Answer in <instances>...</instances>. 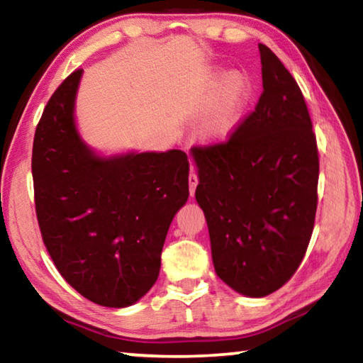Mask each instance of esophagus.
Instances as JSON below:
<instances>
[{
    "instance_id": "34e87169",
    "label": "esophagus",
    "mask_w": 363,
    "mask_h": 363,
    "mask_svg": "<svg viewBox=\"0 0 363 363\" xmlns=\"http://www.w3.org/2000/svg\"><path fill=\"white\" fill-rule=\"evenodd\" d=\"M196 186H199V177H196V174H195V171H194V169H190V174H189V189H190V196H194Z\"/></svg>"
}]
</instances>
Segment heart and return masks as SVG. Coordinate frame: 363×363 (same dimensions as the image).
Returning a JSON list of instances; mask_svg holds the SVG:
<instances>
[{
  "instance_id": "heart-1",
  "label": "heart",
  "mask_w": 363,
  "mask_h": 363,
  "mask_svg": "<svg viewBox=\"0 0 363 363\" xmlns=\"http://www.w3.org/2000/svg\"><path fill=\"white\" fill-rule=\"evenodd\" d=\"M213 88L216 93L201 112L195 131L205 144H223L242 125L253 99V83L243 72L218 70Z\"/></svg>"
}]
</instances>
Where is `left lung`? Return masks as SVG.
Segmentation results:
<instances>
[{"instance_id":"1","label":"left lung","mask_w":363,"mask_h":363,"mask_svg":"<svg viewBox=\"0 0 363 363\" xmlns=\"http://www.w3.org/2000/svg\"><path fill=\"white\" fill-rule=\"evenodd\" d=\"M262 94L225 144L194 147L196 203L210 230L218 277L262 298L296 272L317 210L318 155L303 93L259 45Z\"/></svg>"}]
</instances>
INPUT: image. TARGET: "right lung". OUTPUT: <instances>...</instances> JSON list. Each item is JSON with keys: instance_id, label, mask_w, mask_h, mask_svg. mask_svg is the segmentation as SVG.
Masks as SVG:
<instances>
[{"instance_id": "add662e5", "label": "right lung", "mask_w": 363, "mask_h": 363, "mask_svg": "<svg viewBox=\"0 0 363 363\" xmlns=\"http://www.w3.org/2000/svg\"><path fill=\"white\" fill-rule=\"evenodd\" d=\"M73 72L49 99L33 139L43 242L60 275L93 303L128 307L158 279L171 220L189 199L182 150L104 155L78 131Z\"/></svg>"}]
</instances>
